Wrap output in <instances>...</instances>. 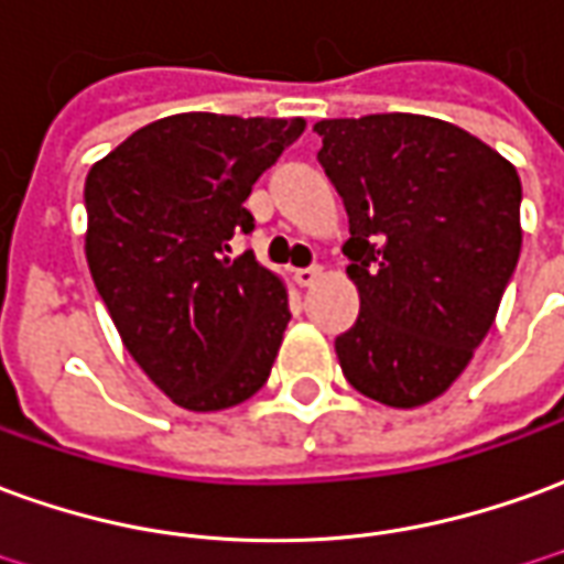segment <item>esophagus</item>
<instances>
[{"instance_id":"34e87169","label":"esophagus","mask_w":564,"mask_h":564,"mask_svg":"<svg viewBox=\"0 0 564 564\" xmlns=\"http://www.w3.org/2000/svg\"><path fill=\"white\" fill-rule=\"evenodd\" d=\"M323 274L321 265H308V269H295V283L299 286H311Z\"/></svg>"}]
</instances>
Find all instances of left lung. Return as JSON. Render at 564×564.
Masks as SVG:
<instances>
[{
    "label": "left lung",
    "instance_id": "obj_1",
    "mask_svg": "<svg viewBox=\"0 0 564 564\" xmlns=\"http://www.w3.org/2000/svg\"><path fill=\"white\" fill-rule=\"evenodd\" d=\"M314 131L360 293V317L336 336L341 372L378 403H431L470 364L513 278L519 173L440 118H323Z\"/></svg>",
    "mask_w": 564,
    "mask_h": 564
}]
</instances>
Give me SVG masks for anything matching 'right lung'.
Instances as JSON below:
<instances>
[{
  "label": "right lung",
  "mask_w": 564,
  "mask_h": 564,
  "mask_svg": "<svg viewBox=\"0 0 564 564\" xmlns=\"http://www.w3.org/2000/svg\"><path fill=\"white\" fill-rule=\"evenodd\" d=\"M302 118L186 112L145 124L85 180L90 278L145 376L192 412L250 400L290 323L281 278L231 238L253 231V183Z\"/></svg>",
  "instance_id": "add662e5"
}]
</instances>
